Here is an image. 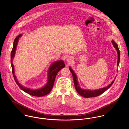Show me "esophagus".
Wrapping results in <instances>:
<instances>
[{"instance_id":"obj_1","label":"esophagus","mask_w":129,"mask_h":129,"mask_svg":"<svg viewBox=\"0 0 129 129\" xmlns=\"http://www.w3.org/2000/svg\"><path fill=\"white\" fill-rule=\"evenodd\" d=\"M73 61V58L71 56H68L67 58V61L68 63H71Z\"/></svg>"}]
</instances>
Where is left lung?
Here are the masks:
<instances>
[{"label":"left lung","mask_w":129,"mask_h":129,"mask_svg":"<svg viewBox=\"0 0 129 129\" xmlns=\"http://www.w3.org/2000/svg\"><path fill=\"white\" fill-rule=\"evenodd\" d=\"M112 43L113 44V45L114 46V47L116 49L117 52V54H118V60H117V66H119V62H120V51L119 49L118 48V46L117 45V44L114 42V41L112 40ZM69 69L70 71H71V72L72 73V74H73V79H74V86H75V88L76 90L77 91V92H78V93L81 96L85 97V98H89V97H96L100 95H101V94H102L103 93L106 91L108 89H109L111 85L113 84V83H114L115 79L114 80L112 81V82L110 84H109L108 86H107L105 87H103L102 88H100L99 89H96V90H86V89H82L81 88H80V87L79 86L78 82L77 81V76L76 75V74H75L74 70L71 68V67H69ZM116 78V77H115Z\"/></svg>","instance_id":"obj_1"}]
</instances>
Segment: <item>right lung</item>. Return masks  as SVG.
I'll use <instances>...</instances> for the list:
<instances>
[{"instance_id":"obj_1","label":"right lung","mask_w":129,"mask_h":129,"mask_svg":"<svg viewBox=\"0 0 129 129\" xmlns=\"http://www.w3.org/2000/svg\"><path fill=\"white\" fill-rule=\"evenodd\" d=\"M21 36L22 34H19L18 36H17L15 39L13 45V48L11 54V64L12 67V71L15 81L21 90L29 94L37 97H41L47 95L51 92L53 88L56 74L61 69L64 68L65 64L64 63V61L62 60H59L58 61H55V62L52 63V64L51 65L48 70V81L44 86L37 89H30V88H27L26 87L23 86L22 84L19 83L17 80V77L14 74V67L12 63V60L15 55V52L17 46L18 45L19 39Z\"/></svg>"}]
</instances>
